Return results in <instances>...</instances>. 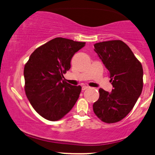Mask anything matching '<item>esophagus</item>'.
I'll return each instance as SVG.
<instances>
[{"label":"esophagus","instance_id":"1","mask_svg":"<svg viewBox=\"0 0 155 155\" xmlns=\"http://www.w3.org/2000/svg\"><path fill=\"white\" fill-rule=\"evenodd\" d=\"M88 86H82V91H85V90H86L87 88H88Z\"/></svg>","mask_w":155,"mask_h":155}]
</instances>
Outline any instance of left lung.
<instances>
[{
    "instance_id": "obj_1",
    "label": "left lung",
    "mask_w": 155,
    "mask_h": 155,
    "mask_svg": "<svg viewBox=\"0 0 155 155\" xmlns=\"http://www.w3.org/2000/svg\"><path fill=\"white\" fill-rule=\"evenodd\" d=\"M94 47L107 69L113 89L110 93L99 89L100 97L93 104V112L103 122L116 123L131 111L142 93V64L122 41H103Z\"/></svg>"
}]
</instances>
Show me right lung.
Wrapping results in <instances>:
<instances>
[{
	"label": "right lung",
	"instance_id": "obj_1",
	"mask_svg": "<svg viewBox=\"0 0 155 155\" xmlns=\"http://www.w3.org/2000/svg\"><path fill=\"white\" fill-rule=\"evenodd\" d=\"M85 44L55 38L35 50L26 63V95L36 112L47 120L62 119L79 97L81 86H72L62 78L70 69L72 57Z\"/></svg>",
	"mask_w": 155,
	"mask_h": 155
}]
</instances>
